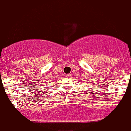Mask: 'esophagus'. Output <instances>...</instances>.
<instances>
[{
  "label": "esophagus",
  "mask_w": 131,
  "mask_h": 131,
  "mask_svg": "<svg viewBox=\"0 0 131 131\" xmlns=\"http://www.w3.org/2000/svg\"><path fill=\"white\" fill-rule=\"evenodd\" d=\"M70 76H71V75H70V74H67V75H66V77H67V78H68V77H70Z\"/></svg>",
  "instance_id": "esophagus-1"
}]
</instances>
